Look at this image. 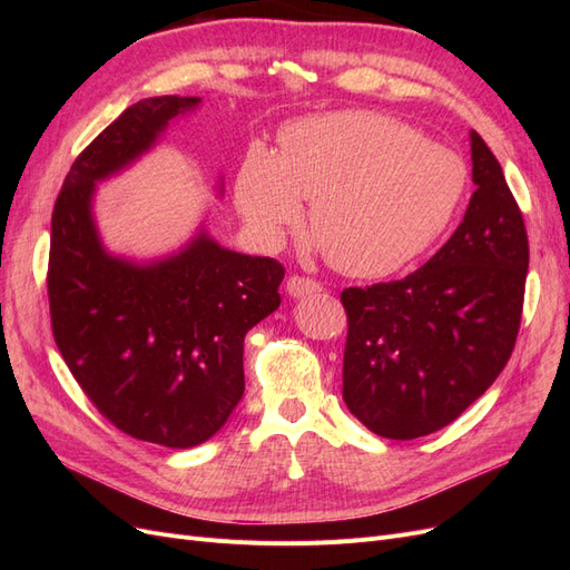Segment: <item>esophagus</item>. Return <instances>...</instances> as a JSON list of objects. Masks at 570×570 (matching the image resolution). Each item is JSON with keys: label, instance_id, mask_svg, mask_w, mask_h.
<instances>
[{"label": "esophagus", "instance_id": "34e87169", "mask_svg": "<svg viewBox=\"0 0 570 570\" xmlns=\"http://www.w3.org/2000/svg\"><path fill=\"white\" fill-rule=\"evenodd\" d=\"M321 289L323 285L316 283L314 278H306V275H289L287 278L289 297H308V295H316Z\"/></svg>", "mask_w": 570, "mask_h": 570}]
</instances>
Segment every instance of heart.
<instances>
[{
	"label": "heart",
	"mask_w": 570,
	"mask_h": 570,
	"mask_svg": "<svg viewBox=\"0 0 570 570\" xmlns=\"http://www.w3.org/2000/svg\"><path fill=\"white\" fill-rule=\"evenodd\" d=\"M469 185L456 151L375 111H337L287 126L278 151L254 147L235 176V204L278 245L308 204L327 262L381 278L421 256L450 226Z\"/></svg>",
	"instance_id": "1"
}]
</instances>
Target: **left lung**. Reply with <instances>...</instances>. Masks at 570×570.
<instances>
[{
  "mask_svg": "<svg viewBox=\"0 0 570 570\" xmlns=\"http://www.w3.org/2000/svg\"><path fill=\"white\" fill-rule=\"evenodd\" d=\"M475 193L454 235L402 281L347 287L342 400L371 433L450 425L502 373L521 327L528 233L502 166L471 130Z\"/></svg>",
  "mask_w": 570,
  "mask_h": 570,
  "instance_id": "obj_1",
  "label": "left lung"
}]
</instances>
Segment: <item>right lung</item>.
I'll return each mask as SVG.
<instances>
[{
  "instance_id": "right-lung-1",
  "label": "right lung",
  "mask_w": 570,
  "mask_h": 570,
  "mask_svg": "<svg viewBox=\"0 0 570 570\" xmlns=\"http://www.w3.org/2000/svg\"><path fill=\"white\" fill-rule=\"evenodd\" d=\"M199 97H149L80 151L51 214V333L80 390L135 440L174 450L216 435L245 392L249 327L281 306V262L204 230L154 264L111 256L92 220L95 183L126 168Z\"/></svg>"
}]
</instances>
